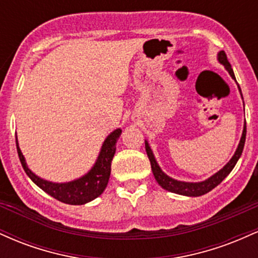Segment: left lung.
<instances>
[{
    "mask_svg": "<svg viewBox=\"0 0 258 258\" xmlns=\"http://www.w3.org/2000/svg\"><path fill=\"white\" fill-rule=\"evenodd\" d=\"M217 59L222 65H224V68H226L227 72L229 73V75L235 80V76H234V72L232 69V65H230L229 61H228L227 54L224 53V51H221L218 53ZM239 91H240L241 93L240 87H239ZM241 98H242V94H241ZM245 138H246V122L244 123V130H242V135H241L240 142H239V146L236 148L235 153H234L232 159L227 162L226 166L221 168L218 172H216L214 176H211L210 178L203 180V182H195V183L182 182V180L173 179L171 178L170 176H167V174L160 168L158 162H156L155 160V156H154L152 149H150L149 143H148L147 141H146V150H147L148 158H149L150 165H152V171H153L154 177H155L156 182H158L162 188L166 189L168 191H171V193L185 195V197H200V195H204L209 193L210 190H212L215 186L220 184L222 180L232 172V170L236 165V162H238L239 158L241 156L242 149H244V146H245Z\"/></svg>",
    "mask_w": 258,
    "mask_h": 258,
    "instance_id": "left-lung-1",
    "label": "left lung"
}]
</instances>
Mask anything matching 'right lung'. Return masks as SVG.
Wrapping results in <instances>:
<instances>
[{
    "instance_id": "right-lung-1",
    "label": "right lung",
    "mask_w": 258,
    "mask_h": 258,
    "mask_svg": "<svg viewBox=\"0 0 258 258\" xmlns=\"http://www.w3.org/2000/svg\"><path fill=\"white\" fill-rule=\"evenodd\" d=\"M121 132H122L121 128H116L105 138L96 164L85 176L67 183H53L36 176L26 165L24 155L18 146L17 138L16 143L22 166L24 168L25 173L30 177V179L35 184L61 203L69 204V205H84V204L90 203V201L98 198L108 185L111 171V160L114 158L115 150H116V142Z\"/></svg>"
}]
</instances>
